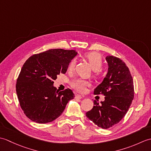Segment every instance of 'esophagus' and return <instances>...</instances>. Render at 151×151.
<instances>
[{"label": "esophagus", "instance_id": "34e87169", "mask_svg": "<svg viewBox=\"0 0 151 151\" xmlns=\"http://www.w3.org/2000/svg\"><path fill=\"white\" fill-rule=\"evenodd\" d=\"M75 98L76 99H81L83 98V96H82L81 95H76L75 96Z\"/></svg>", "mask_w": 151, "mask_h": 151}]
</instances>
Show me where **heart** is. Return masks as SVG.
<instances>
[{
  "instance_id": "1",
  "label": "heart",
  "mask_w": 151,
  "mask_h": 151,
  "mask_svg": "<svg viewBox=\"0 0 151 151\" xmlns=\"http://www.w3.org/2000/svg\"><path fill=\"white\" fill-rule=\"evenodd\" d=\"M85 58L88 60L92 69L95 73H98V70L101 69L102 65V58L101 54L96 52H91L86 54L85 55ZM75 59H73L70 61L68 66V70H73L74 68H75ZM70 85L75 90L78 92L83 93L86 91V87L89 85V83L88 81H85V80L76 78L73 80L71 83H70Z\"/></svg>"
}]
</instances>
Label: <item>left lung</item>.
<instances>
[{
	"instance_id": "1",
	"label": "left lung",
	"mask_w": 151,
	"mask_h": 151,
	"mask_svg": "<svg viewBox=\"0 0 151 151\" xmlns=\"http://www.w3.org/2000/svg\"><path fill=\"white\" fill-rule=\"evenodd\" d=\"M108 73L100 84L95 89L94 94H103L101 104L94 101V106L86 115L99 127L106 129L117 124L132 104L134 96L132 75L126 64L113 56L106 58Z\"/></svg>"
}]
</instances>
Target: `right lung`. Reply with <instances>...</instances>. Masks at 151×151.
Masks as SVG:
<instances>
[{
  "label": "right lung",
  "instance_id": "add662e5",
  "mask_svg": "<svg viewBox=\"0 0 151 151\" xmlns=\"http://www.w3.org/2000/svg\"><path fill=\"white\" fill-rule=\"evenodd\" d=\"M74 50L50 49L30 56L22 67L16 92L26 116L37 123H47L60 116L68 102L75 97L70 89L59 91L53 86L60 73L77 55Z\"/></svg>",
  "mask_w": 151,
  "mask_h": 151
}]
</instances>
